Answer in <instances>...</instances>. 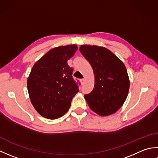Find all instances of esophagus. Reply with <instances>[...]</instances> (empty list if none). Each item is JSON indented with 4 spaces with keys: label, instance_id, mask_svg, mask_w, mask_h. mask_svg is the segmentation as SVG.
Returning a JSON list of instances; mask_svg holds the SVG:
<instances>
[{
    "label": "esophagus",
    "instance_id": "esophagus-1",
    "mask_svg": "<svg viewBox=\"0 0 158 158\" xmlns=\"http://www.w3.org/2000/svg\"><path fill=\"white\" fill-rule=\"evenodd\" d=\"M80 81H81V84L83 85V83H84V81H85V79H80Z\"/></svg>",
    "mask_w": 158,
    "mask_h": 158
}]
</instances>
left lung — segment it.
Here are the masks:
<instances>
[{
    "mask_svg": "<svg viewBox=\"0 0 158 158\" xmlns=\"http://www.w3.org/2000/svg\"><path fill=\"white\" fill-rule=\"evenodd\" d=\"M79 50L91 64L95 75L94 88L85 94L86 101L98 115H111L123 105L129 92L126 66L114 53L102 47L84 45Z\"/></svg>",
    "mask_w": 158,
    "mask_h": 158,
    "instance_id": "left-lung-1",
    "label": "left lung"
}]
</instances>
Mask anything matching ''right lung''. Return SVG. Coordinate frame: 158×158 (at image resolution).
Returning <instances> with one entry per match:
<instances>
[{"instance_id": "obj_1", "label": "right lung", "mask_w": 158, "mask_h": 158, "mask_svg": "<svg viewBox=\"0 0 158 158\" xmlns=\"http://www.w3.org/2000/svg\"><path fill=\"white\" fill-rule=\"evenodd\" d=\"M77 48L76 45L53 48L32 67L27 81L30 98L45 118L54 119L64 115L79 92L80 82L74 79L73 69L67 63Z\"/></svg>"}]
</instances>
